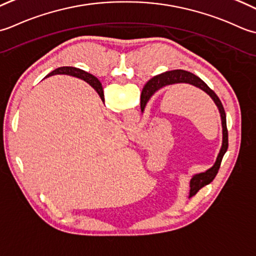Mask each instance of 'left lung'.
<instances>
[{
	"label": "left lung",
	"instance_id": "1",
	"mask_svg": "<svg viewBox=\"0 0 256 256\" xmlns=\"http://www.w3.org/2000/svg\"><path fill=\"white\" fill-rule=\"evenodd\" d=\"M179 82H186V84L194 85L198 88H200V90H202L203 92H206L208 95L213 99V102H216V107L218 108V112H220L221 120H222L223 139H222L221 150L220 152H218L216 164L212 168L206 170V172H202V174H198L192 176V179L190 181V196H194L196 192L201 189V188L208 184L213 179L216 178L218 171L220 169L222 158L224 154L226 152L228 147L226 116V112H224L222 102L216 96V94L213 92L211 88L201 80V78H199L194 74H192L190 72H186L184 70H174L166 72H162V74L151 78L147 84H146V86L144 87V90L142 92V97H140V108H142V112H144V109L146 105H147L150 97L152 96L156 92L159 90L160 88L168 85H172V84H179Z\"/></svg>",
	"mask_w": 256,
	"mask_h": 256
}]
</instances>
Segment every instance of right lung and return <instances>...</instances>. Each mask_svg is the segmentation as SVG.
I'll return each mask as SVG.
<instances>
[{"instance_id": "1", "label": "right lung", "mask_w": 256, "mask_h": 256, "mask_svg": "<svg viewBox=\"0 0 256 256\" xmlns=\"http://www.w3.org/2000/svg\"><path fill=\"white\" fill-rule=\"evenodd\" d=\"M57 74H64V75H70V76H74L77 78H80V80L87 82L88 84H90L94 90H95L99 97L102 98V100L104 102L105 100V98H104V92H102V87L100 82H99L95 76H92V74H88L87 72L80 70V68H76V67H70V66H64V67H60V68H56L55 70H53L52 72L46 76H53V75H57Z\"/></svg>"}]
</instances>
